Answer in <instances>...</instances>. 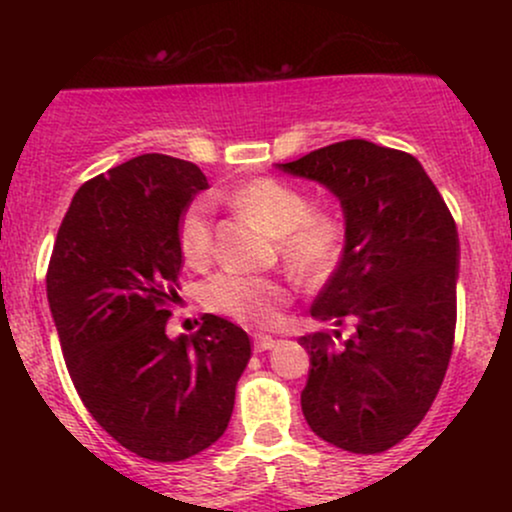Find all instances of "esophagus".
<instances>
[{"mask_svg": "<svg viewBox=\"0 0 512 512\" xmlns=\"http://www.w3.org/2000/svg\"><path fill=\"white\" fill-rule=\"evenodd\" d=\"M252 342H255V351H269L276 346V339L269 337V334H255Z\"/></svg>", "mask_w": 512, "mask_h": 512, "instance_id": "34e87169", "label": "esophagus"}]
</instances>
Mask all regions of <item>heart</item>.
<instances>
[{
	"label": "heart",
	"mask_w": 512,
	"mask_h": 512,
	"mask_svg": "<svg viewBox=\"0 0 512 512\" xmlns=\"http://www.w3.org/2000/svg\"><path fill=\"white\" fill-rule=\"evenodd\" d=\"M238 209L264 221L281 236V255L296 272L320 276L339 262L346 240V223L334 211H313L305 192L276 178H257L238 187L231 197ZM178 243L190 264H204L214 248V219L204 199H195L180 216ZM291 284L284 276L248 274L223 269L204 284V303L214 313L250 327H272L291 301Z\"/></svg>",
	"instance_id": "heart-1"
}]
</instances>
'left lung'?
Wrapping results in <instances>:
<instances>
[{"label": "left lung", "mask_w": 512, "mask_h": 512, "mask_svg": "<svg viewBox=\"0 0 512 512\" xmlns=\"http://www.w3.org/2000/svg\"><path fill=\"white\" fill-rule=\"evenodd\" d=\"M281 170L339 197L346 243L310 315L356 332L298 339L310 354L301 407L315 436L356 455L390 450L421 424L448 370L457 322L455 219L407 151L346 139Z\"/></svg>", "instance_id": "obj_1"}]
</instances>
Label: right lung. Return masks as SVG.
<instances>
[{
	"label": "right lung",
	"mask_w": 512,
	"mask_h": 512,
	"mask_svg": "<svg viewBox=\"0 0 512 512\" xmlns=\"http://www.w3.org/2000/svg\"><path fill=\"white\" fill-rule=\"evenodd\" d=\"M209 182L195 163L144 154L84 182L48 267V301L72 383L122 448L180 462L223 436L250 337L219 315L170 339L178 226Z\"/></svg>",
	"instance_id": "add662e5"
}]
</instances>
